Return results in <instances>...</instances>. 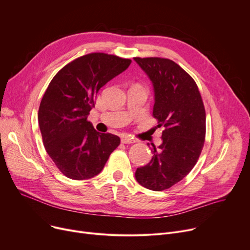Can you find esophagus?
Listing matches in <instances>:
<instances>
[{
  "mask_svg": "<svg viewBox=\"0 0 250 250\" xmlns=\"http://www.w3.org/2000/svg\"><path fill=\"white\" fill-rule=\"evenodd\" d=\"M121 142H122V143H124V144H130V143H134V142H136V141H135L134 139L130 138V137L123 136V137L121 138Z\"/></svg>",
  "mask_w": 250,
  "mask_h": 250,
  "instance_id": "obj_1",
  "label": "esophagus"
}]
</instances>
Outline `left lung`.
Masks as SVG:
<instances>
[{
    "instance_id": "8db88e82",
    "label": "left lung",
    "mask_w": 250,
    "mask_h": 250,
    "mask_svg": "<svg viewBox=\"0 0 250 250\" xmlns=\"http://www.w3.org/2000/svg\"><path fill=\"white\" fill-rule=\"evenodd\" d=\"M134 61L152 83V116L158 127H165L163 143L157 148L153 145L152 159L136 169L135 178L146 188L164 190L197 164L206 135V112L197 83L179 64L159 57Z\"/></svg>"
}]
</instances>
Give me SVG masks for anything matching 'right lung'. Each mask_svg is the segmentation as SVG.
I'll list each match as a JSON object with an SVG mask.
<instances>
[{
	"mask_svg": "<svg viewBox=\"0 0 250 250\" xmlns=\"http://www.w3.org/2000/svg\"><path fill=\"white\" fill-rule=\"evenodd\" d=\"M131 61L106 53L81 56L58 71L44 93L38 123L44 147L65 177L83 181L104 168L120 144L86 120L99 90L128 68Z\"/></svg>",
	"mask_w": 250,
	"mask_h": 250,
	"instance_id": "right-lung-1",
	"label": "right lung"
}]
</instances>
